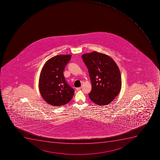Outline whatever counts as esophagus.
<instances>
[{
    "mask_svg": "<svg viewBox=\"0 0 160 160\" xmlns=\"http://www.w3.org/2000/svg\"><path fill=\"white\" fill-rule=\"evenodd\" d=\"M81 88H82L81 87L77 88H76V90H77V91L79 90H81Z\"/></svg>",
    "mask_w": 160,
    "mask_h": 160,
    "instance_id": "1",
    "label": "esophagus"
}]
</instances>
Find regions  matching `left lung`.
Listing matches in <instances>:
<instances>
[{"label": "left lung", "mask_w": 160, "mask_h": 160, "mask_svg": "<svg viewBox=\"0 0 160 160\" xmlns=\"http://www.w3.org/2000/svg\"><path fill=\"white\" fill-rule=\"evenodd\" d=\"M92 83L89 98L100 106L110 104L121 90V74L115 62L107 54L93 52L82 55Z\"/></svg>", "instance_id": "left-lung-1"}]
</instances>
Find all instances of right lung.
<instances>
[{
	"label": "right lung",
	"mask_w": 160,
	"mask_h": 160,
	"mask_svg": "<svg viewBox=\"0 0 160 160\" xmlns=\"http://www.w3.org/2000/svg\"><path fill=\"white\" fill-rule=\"evenodd\" d=\"M71 54L58 55L45 62L41 71L39 89L43 99L52 106L59 107L69 102L74 90L66 82L63 71Z\"/></svg>",
	"instance_id": "obj_1"
}]
</instances>
